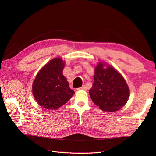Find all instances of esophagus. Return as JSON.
Segmentation results:
<instances>
[{
	"label": "esophagus",
	"instance_id": "esophagus-1",
	"mask_svg": "<svg viewBox=\"0 0 156 156\" xmlns=\"http://www.w3.org/2000/svg\"><path fill=\"white\" fill-rule=\"evenodd\" d=\"M78 90H84V91H86L87 90V87H86V86H83V87H80V88H78Z\"/></svg>",
	"mask_w": 156,
	"mask_h": 156
}]
</instances>
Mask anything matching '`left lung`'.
Here are the masks:
<instances>
[{
  "mask_svg": "<svg viewBox=\"0 0 156 156\" xmlns=\"http://www.w3.org/2000/svg\"><path fill=\"white\" fill-rule=\"evenodd\" d=\"M89 95L104 112L119 110L128 101L129 89L122 76L112 66L99 62L95 68L94 84Z\"/></svg>",
  "mask_w": 156,
  "mask_h": 156,
  "instance_id": "obj_1",
  "label": "left lung"
}]
</instances>
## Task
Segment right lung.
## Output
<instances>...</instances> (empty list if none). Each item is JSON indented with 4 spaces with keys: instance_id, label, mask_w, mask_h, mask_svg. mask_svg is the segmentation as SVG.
I'll return each mask as SVG.
<instances>
[{
    "instance_id": "add662e5",
    "label": "right lung",
    "mask_w": 156,
    "mask_h": 156,
    "mask_svg": "<svg viewBox=\"0 0 156 156\" xmlns=\"http://www.w3.org/2000/svg\"><path fill=\"white\" fill-rule=\"evenodd\" d=\"M65 62L55 58L39 71L34 79L32 93L38 104L49 110L58 109L65 105L75 92L69 88L62 71Z\"/></svg>"
}]
</instances>
